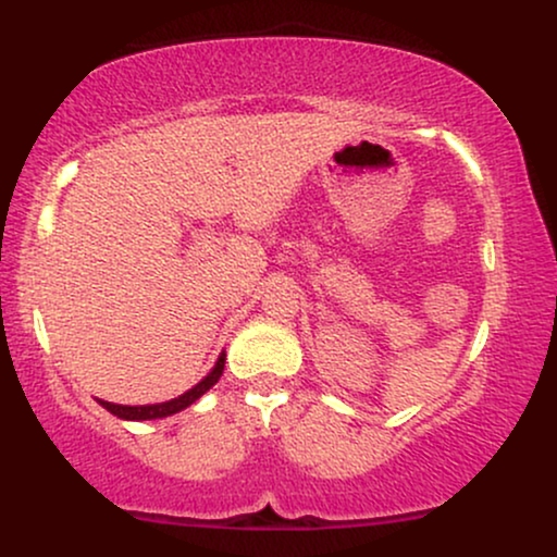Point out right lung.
<instances>
[{"label": "right lung", "mask_w": 557, "mask_h": 557, "mask_svg": "<svg viewBox=\"0 0 557 557\" xmlns=\"http://www.w3.org/2000/svg\"><path fill=\"white\" fill-rule=\"evenodd\" d=\"M222 369H225V354H220V359H216V363L212 367V372L203 376V380L198 382V385H194L190 389H185L183 395H177V398L164 400V403H151V406H120V403H110V400H99V403L107 408V411L114 413V417L125 419V421L164 419V417H172V413L183 411V408H188L190 403H196L198 398H201V395L207 393L209 387H214L216 382H220Z\"/></svg>", "instance_id": "obj_1"}]
</instances>
